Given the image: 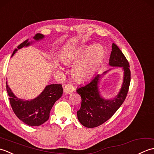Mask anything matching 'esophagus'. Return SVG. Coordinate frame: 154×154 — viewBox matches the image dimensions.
I'll list each match as a JSON object with an SVG mask.
<instances>
[{"mask_svg": "<svg viewBox=\"0 0 154 154\" xmlns=\"http://www.w3.org/2000/svg\"><path fill=\"white\" fill-rule=\"evenodd\" d=\"M63 90H64V92L66 94H70L73 92L75 89H74V87L72 85L69 83V84L65 85V87H63Z\"/></svg>", "mask_w": 154, "mask_h": 154, "instance_id": "esophagus-1", "label": "esophagus"}]
</instances>
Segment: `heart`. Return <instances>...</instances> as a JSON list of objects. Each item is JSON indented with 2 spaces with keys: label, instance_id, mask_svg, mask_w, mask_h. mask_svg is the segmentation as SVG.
Masks as SVG:
<instances>
[{
  "label": "heart",
  "instance_id": "1",
  "mask_svg": "<svg viewBox=\"0 0 154 154\" xmlns=\"http://www.w3.org/2000/svg\"><path fill=\"white\" fill-rule=\"evenodd\" d=\"M104 50L99 45H82L64 51L61 56L63 63H73L78 59L73 69L72 76L78 81H84L93 76L104 57Z\"/></svg>",
  "mask_w": 154,
  "mask_h": 154
}]
</instances>
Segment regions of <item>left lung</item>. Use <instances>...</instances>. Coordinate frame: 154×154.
Masks as SVG:
<instances>
[{
    "label": "left lung",
    "instance_id": "left-lung-1",
    "mask_svg": "<svg viewBox=\"0 0 154 154\" xmlns=\"http://www.w3.org/2000/svg\"><path fill=\"white\" fill-rule=\"evenodd\" d=\"M109 65L121 67L123 70V81L119 93L112 99H105L101 95L99 83L102 74H96L86 83L77 89L81 97V105L77 112V119L83 126L94 128L103 124L110 119L122 105L125 100L130 83V70L128 61L115 44L112 45V51L109 59Z\"/></svg>",
    "mask_w": 154,
    "mask_h": 154
}]
</instances>
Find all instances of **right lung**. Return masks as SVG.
I'll list each match as a JSON object with an SVG mask.
<instances>
[{"label": "right lung", "instance_id": "add662e5", "mask_svg": "<svg viewBox=\"0 0 154 154\" xmlns=\"http://www.w3.org/2000/svg\"><path fill=\"white\" fill-rule=\"evenodd\" d=\"M44 37L43 34H36L33 38L34 41L38 42L43 40ZM34 41L29 42L27 39L22 42L13 51L11 57L20 49L30 46ZM6 85V91L10 97V103L16 116L24 124L30 126H40L46 122L54 104L61 98L63 92L60 84L48 85L37 97L31 100H24L19 99L13 93L7 81Z\"/></svg>", "mask_w": 154, "mask_h": 154}]
</instances>
